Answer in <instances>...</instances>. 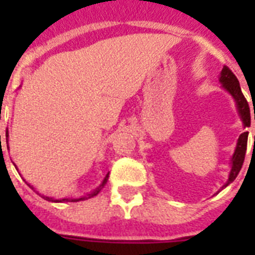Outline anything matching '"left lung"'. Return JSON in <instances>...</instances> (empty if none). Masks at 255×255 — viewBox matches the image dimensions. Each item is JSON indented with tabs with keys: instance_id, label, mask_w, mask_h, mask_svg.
<instances>
[{
	"instance_id": "obj_1",
	"label": "left lung",
	"mask_w": 255,
	"mask_h": 255,
	"mask_svg": "<svg viewBox=\"0 0 255 255\" xmlns=\"http://www.w3.org/2000/svg\"><path fill=\"white\" fill-rule=\"evenodd\" d=\"M220 83L222 85V87L225 88L226 91L229 92L230 95L233 96V99L236 100V104H237L238 114H240V118H241L242 123L245 127H250V108L248 100L245 99V96L242 94L241 87H240V82H238L237 77L232 73V70L229 67L224 66V69L221 71V75H220ZM254 120H255V112H254ZM248 135L249 132H242L240 137H238L237 147H236V151H234L232 159H230V164H232V169H230L229 178L221 189L226 188V186L232 184V182L236 180V177L240 173V170L242 168V164H244V160H245L246 155V148H248ZM255 140V135H254Z\"/></svg>"
}]
</instances>
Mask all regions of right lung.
I'll return each mask as SVG.
<instances>
[{"label": "right lung", "instance_id": "1", "mask_svg": "<svg viewBox=\"0 0 255 255\" xmlns=\"http://www.w3.org/2000/svg\"><path fill=\"white\" fill-rule=\"evenodd\" d=\"M6 139H7V132H6ZM15 168H17V167H15ZM108 174H110V173L106 174V177H104V180H103V181H102V184H100V185L98 186V188H96L95 190H92L91 193L86 194V196H82L81 198H59V200H54L53 197H47V196H43V194H39V193H38V192H37V193L39 194V196H41L42 198H45V200H47V201H53V202H77V201H82V200H87V198L94 197V196H96V194L99 193L100 190L103 189V186L106 185V184H107ZM27 185H29V184H27ZM29 186H30V185H29ZM30 188H31V189H34L33 186H30Z\"/></svg>", "mask_w": 255, "mask_h": 255}]
</instances>
